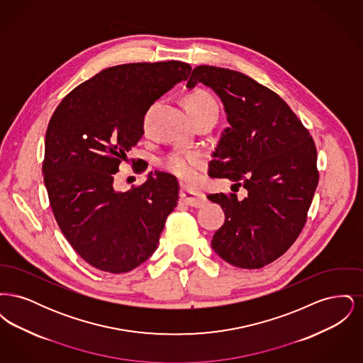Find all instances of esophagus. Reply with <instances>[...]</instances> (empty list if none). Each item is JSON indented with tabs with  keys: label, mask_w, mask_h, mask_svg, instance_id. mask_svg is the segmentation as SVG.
I'll use <instances>...</instances> for the list:
<instances>
[{
	"label": "esophagus",
	"mask_w": 363,
	"mask_h": 363,
	"mask_svg": "<svg viewBox=\"0 0 363 363\" xmlns=\"http://www.w3.org/2000/svg\"><path fill=\"white\" fill-rule=\"evenodd\" d=\"M181 200L189 207L200 208L206 203V196L189 189L181 190Z\"/></svg>",
	"instance_id": "1"
}]
</instances>
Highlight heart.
Wrapping results in <instances>:
<instances>
[{"mask_svg":"<svg viewBox=\"0 0 363 363\" xmlns=\"http://www.w3.org/2000/svg\"><path fill=\"white\" fill-rule=\"evenodd\" d=\"M184 107L188 111L190 118L199 117L209 111H219V107L216 101L213 99V96L206 89H200V88L193 89L185 95ZM200 162L201 160L197 155L174 152L163 160V167L167 172L181 178L182 181H191L196 177Z\"/></svg>","mask_w":363,"mask_h":363,"instance_id":"1","label":"heart"}]
</instances>
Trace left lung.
Returning a JSON list of instances; mask_svg holds the SVG:
<instances>
[{"label": "left lung", "mask_w": 363, "mask_h": 363, "mask_svg": "<svg viewBox=\"0 0 363 363\" xmlns=\"http://www.w3.org/2000/svg\"><path fill=\"white\" fill-rule=\"evenodd\" d=\"M197 83L218 94L230 123L209 175L247 190L243 200L235 193L208 194L225 218L211 246L234 267L259 269L284 255L306 223L318 184L315 144L277 92L241 72L200 65L186 86Z\"/></svg>", "instance_id": "left-lung-1"}]
</instances>
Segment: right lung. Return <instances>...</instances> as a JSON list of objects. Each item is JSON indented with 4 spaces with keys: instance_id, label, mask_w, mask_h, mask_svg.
<instances>
[{
    "instance_id": "add662e5",
    "label": "right lung",
    "mask_w": 363,
    "mask_h": 363,
    "mask_svg": "<svg viewBox=\"0 0 363 363\" xmlns=\"http://www.w3.org/2000/svg\"><path fill=\"white\" fill-rule=\"evenodd\" d=\"M190 70L181 61L111 67L70 91L52 113L42 164L50 207L76 253L99 271L125 274L151 257L178 204L172 174L151 173L126 191L114 189V174L143 136L150 106Z\"/></svg>"
}]
</instances>
